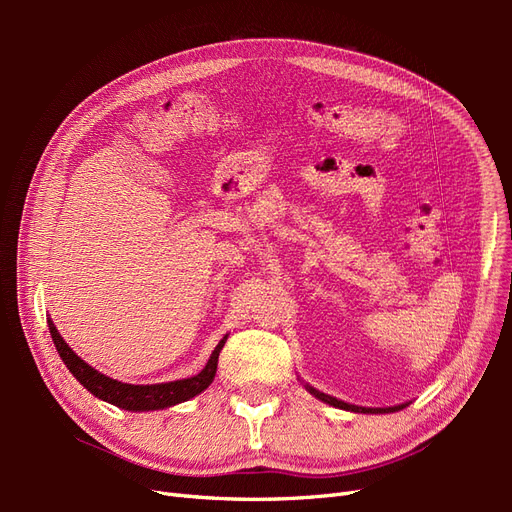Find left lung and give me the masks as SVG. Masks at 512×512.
Returning a JSON list of instances; mask_svg holds the SVG:
<instances>
[{"instance_id":"1","label":"left lung","mask_w":512,"mask_h":512,"mask_svg":"<svg viewBox=\"0 0 512 512\" xmlns=\"http://www.w3.org/2000/svg\"><path fill=\"white\" fill-rule=\"evenodd\" d=\"M305 389L312 393L314 397H318L320 401H324V404H329L333 408H342V410H350V412H363V414H384V412H397L401 408H406V404H399V406H393V408H363V406H352V404H346V401L342 399H335L331 395H324L316 389H312V386H305Z\"/></svg>"}]
</instances>
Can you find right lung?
<instances>
[{
	"mask_svg": "<svg viewBox=\"0 0 512 512\" xmlns=\"http://www.w3.org/2000/svg\"><path fill=\"white\" fill-rule=\"evenodd\" d=\"M46 322H49L53 344L61 356V361H64L66 367L70 369V374L79 380L91 395H96L98 399L108 401V404H113L121 410H130V412L164 410V408L181 404V401H188V399L196 397L198 393H203L215 378L220 352L228 339V335H224V339H220V344L215 346V350L211 352L207 365L200 369V374H196L192 378L162 382V384H128V382H119V380L108 378V376L100 374L98 369L87 365L81 356L66 344V339L59 335L53 320H46Z\"/></svg>",
	"mask_w": 512,
	"mask_h": 512,
	"instance_id": "obj_1",
	"label": "right lung"
}]
</instances>
